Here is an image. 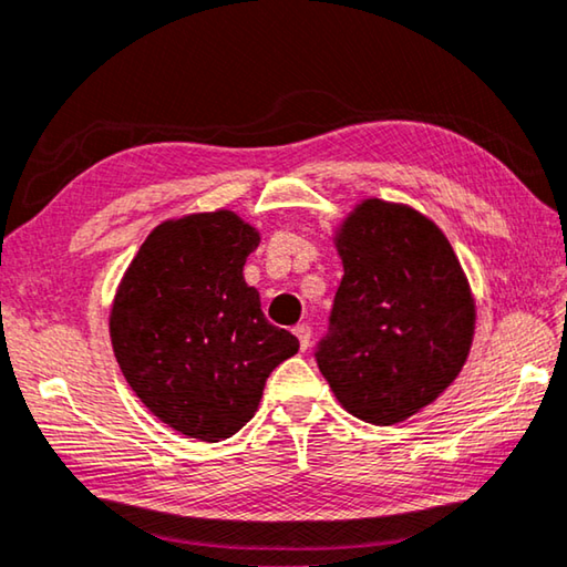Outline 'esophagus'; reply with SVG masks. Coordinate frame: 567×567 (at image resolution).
I'll list each match as a JSON object with an SVG mask.
<instances>
[{"instance_id":"obj_1","label":"esophagus","mask_w":567,"mask_h":567,"mask_svg":"<svg viewBox=\"0 0 567 567\" xmlns=\"http://www.w3.org/2000/svg\"><path fill=\"white\" fill-rule=\"evenodd\" d=\"M293 333H296V339H299L301 349L303 351L309 349V344H311V327H309V323H299V327H293Z\"/></svg>"}]
</instances>
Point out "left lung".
Here are the masks:
<instances>
[{
  "mask_svg": "<svg viewBox=\"0 0 567 567\" xmlns=\"http://www.w3.org/2000/svg\"><path fill=\"white\" fill-rule=\"evenodd\" d=\"M344 264L317 364L349 414L404 422L465 367L475 299L450 240L402 203L367 198L337 230Z\"/></svg>",
  "mask_w": 567,
  "mask_h": 567,
  "instance_id": "obj_1",
  "label": "left lung"
}]
</instances>
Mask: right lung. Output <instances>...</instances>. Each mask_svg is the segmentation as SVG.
<instances>
[{
  "mask_svg": "<svg viewBox=\"0 0 567 567\" xmlns=\"http://www.w3.org/2000/svg\"><path fill=\"white\" fill-rule=\"evenodd\" d=\"M258 230L234 210L157 226L127 266L110 309L120 369L157 420L200 442L256 414L271 371L299 351L268 323L244 266Z\"/></svg>",
  "mask_w": 567,
  "mask_h": 567,
  "instance_id": "add662e5",
  "label": "right lung"
}]
</instances>
